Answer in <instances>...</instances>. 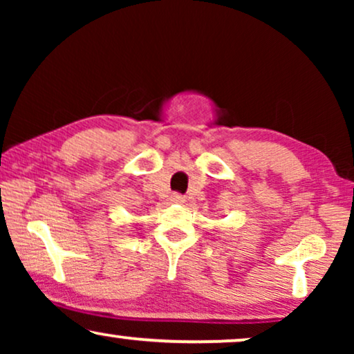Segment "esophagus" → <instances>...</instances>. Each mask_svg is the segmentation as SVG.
Returning <instances> with one entry per match:
<instances>
[{"label": "esophagus", "mask_w": 354, "mask_h": 354, "mask_svg": "<svg viewBox=\"0 0 354 354\" xmlns=\"http://www.w3.org/2000/svg\"><path fill=\"white\" fill-rule=\"evenodd\" d=\"M172 201H174V203H183V201H185V196L180 195V193H174V195H172Z\"/></svg>", "instance_id": "obj_1"}]
</instances>
